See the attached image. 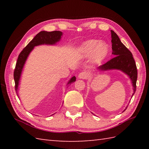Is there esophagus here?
<instances>
[{
    "mask_svg": "<svg viewBox=\"0 0 149 149\" xmlns=\"http://www.w3.org/2000/svg\"><path fill=\"white\" fill-rule=\"evenodd\" d=\"M88 77V74L86 72H82L78 75V77L81 79H84Z\"/></svg>",
    "mask_w": 149,
    "mask_h": 149,
    "instance_id": "1",
    "label": "esophagus"
}]
</instances>
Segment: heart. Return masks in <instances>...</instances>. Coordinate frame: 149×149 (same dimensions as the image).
<instances>
[{"mask_svg": "<svg viewBox=\"0 0 149 149\" xmlns=\"http://www.w3.org/2000/svg\"><path fill=\"white\" fill-rule=\"evenodd\" d=\"M109 50V45L106 42L90 40L81 44L78 49V53L82 58H89L93 55V61L99 63L107 56Z\"/></svg>", "mask_w": 149, "mask_h": 149, "instance_id": "1", "label": "heart"}]
</instances>
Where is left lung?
<instances>
[{
    "instance_id": "left-lung-1",
    "label": "left lung",
    "mask_w": 149,
    "mask_h": 149,
    "mask_svg": "<svg viewBox=\"0 0 149 149\" xmlns=\"http://www.w3.org/2000/svg\"><path fill=\"white\" fill-rule=\"evenodd\" d=\"M111 33L112 38V54L115 57L105 64L99 66L98 69L101 71L109 70H120L127 74L132 81V86H133V93L132 96H133L136 89L138 77L137 68L135 61L130 50L121 42L118 35L112 30L111 31Z\"/></svg>"
}]
</instances>
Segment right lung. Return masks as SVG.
I'll return each mask as SVG.
<instances>
[{"label": "right lung", "instance_id": "right-lung-1", "mask_svg": "<svg viewBox=\"0 0 149 149\" xmlns=\"http://www.w3.org/2000/svg\"><path fill=\"white\" fill-rule=\"evenodd\" d=\"M62 35L63 33L59 31H52V32H47V31H41L38 34H37L35 37L22 50V51L18 56L13 74L15 83V91H17V94L18 92L17 90L22 70H23L24 64L26 61L28 56L32 51L34 47L38 45H44V44H45V45H54L57 42H59ZM75 80H76V77L74 76L68 81V84L74 83Z\"/></svg>", "mask_w": 149, "mask_h": 149}]
</instances>
